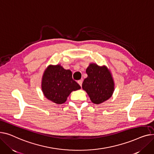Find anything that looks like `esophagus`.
Here are the masks:
<instances>
[{
    "instance_id": "1",
    "label": "esophagus",
    "mask_w": 154,
    "mask_h": 154,
    "mask_svg": "<svg viewBox=\"0 0 154 154\" xmlns=\"http://www.w3.org/2000/svg\"><path fill=\"white\" fill-rule=\"evenodd\" d=\"M78 83L80 85V86L81 87L82 86V83H83V80L82 79H80V80H78Z\"/></svg>"
}]
</instances>
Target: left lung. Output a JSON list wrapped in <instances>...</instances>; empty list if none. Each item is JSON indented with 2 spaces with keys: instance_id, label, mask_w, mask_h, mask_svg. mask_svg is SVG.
<instances>
[{
  "instance_id": "8db88e82",
  "label": "left lung",
  "mask_w": 154,
  "mask_h": 154,
  "mask_svg": "<svg viewBox=\"0 0 154 154\" xmlns=\"http://www.w3.org/2000/svg\"><path fill=\"white\" fill-rule=\"evenodd\" d=\"M88 77L82 88L92 103L99 104L109 99L114 91V83L110 71L106 66H99L91 63L87 68Z\"/></svg>"
}]
</instances>
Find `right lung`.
Listing matches in <instances>:
<instances>
[{"mask_svg": "<svg viewBox=\"0 0 154 154\" xmlns=\"http://www.w3.org/2000/svg\"><path fill=\"white\" fill-rule=\"evenodd\" d=\"M81 88L72 78V73L60 65H49L45 70L42 80L44 96L58 104L65 103L70 93Z\"/></svg>", "mask_w": 154, "mask_h": 154, "instance_id": "obj_1", "label": "right lung"}]
</instances>
